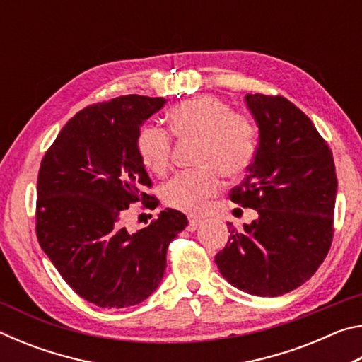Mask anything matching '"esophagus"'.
<instances>
[{
    "instance_id": "obj_1",
    "label": "esophagus",
    "mask_w": 362,
    "mask_h": 362,
    "mask_svg": "<svg viewBox=\"0 0 362 362\" xmlns=\"http://www.w3.org/2000/svg\"><path fill=\"white\" fill-rule=\"evenodd\" d=\"M203 223V220L201 218H196V217H193V218H189L188 220V226H187V230L188 231H194L196 228H198V226Z\"/></svg>"
}]
</instances>
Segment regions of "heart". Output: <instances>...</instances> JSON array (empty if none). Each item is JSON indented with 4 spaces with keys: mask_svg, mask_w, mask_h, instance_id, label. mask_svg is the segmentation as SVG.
Masks as SVG:
<instances>
[{
    "mask_svg": "<svg viewBox=\"0 0 362 362\" xmlns=\"http://www.w3.org/2000/svg\"><path fill=\"white\" fill-rule=\"evenodd\" d=\"M174 137L196 139L193 161L198 168L175 175L164 187L166 204L188 214L203 212L222 187V174L236 179L255 156V126L247 115L233 112L214 95L180 102L168 115ZM140 161L156 175H166L173 166V137L159 126L145 124L136 139Z\"/></svg>",
    "mask_w": 362,
    "mask_h": 362,
    "instance_id": "heart-1",
    "label": "heart"
}]
</instances>
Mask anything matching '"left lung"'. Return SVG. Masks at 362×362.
Wrapping results in <instances>:
<instances>
[{
    "label": "left lung",
    "mask_w": 362,
    "mask_h": 362,
    "mask_svg": "<svg viewBox=\"0 0 362 362\" xmlns=\"http://www.w3.org/2000/svg\"><path fill=\"white\" fill-rule=\"evenodd\" d=\"M260 142L233 203L259 218L216 255L222 276L252 296L276 297L310 279L334 238V156L311 119L283 95L247 94Z\"/></svg>",
    "instance_id": "1"
}]
</instances>
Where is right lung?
I'll list each match as a JSON object with an SVG mask.
<instances>
[{"instance_id":"add662e5","label":"right lung","mask_w":362,"mask_h":362,"mask_svg":"<svg viewBox=\"0 0 362 362\" xmlns=\"http://www.w3.org/2000/svg\"><path fill=\"white\" fill-rule=\"evenodd\" d=\"M163 97L121 95L78 112L42 158L36 187L40 246L79 297L100 308L144 302L158 289L168 246L188 225L163 211L136 233L122 226L131 204L155 209L151 180L140 161V126Z\"/></svg>"}]
</instances>
